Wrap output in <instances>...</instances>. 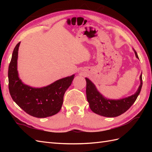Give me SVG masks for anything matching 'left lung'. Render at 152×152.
Segmentation results:
<instances>
[{"mask_svg": "<svg viewBox=\"0 0 152 152\" xmlns=\"http://www.w3.org/2000/svg\"><path fill=\"white\" fill-rule=\"evenodd\" d=\"M133 50L136 57L139 59L137 51L134 49ZM86 80L87 83V100L89 102L90 108L95 114L108 118L117 117L127 111L137 100L142 86L141 74L140 76V86L134 94L121 99H109L101 94L91 80L88 78H86Z\"/></svg>", "mask_w": 152, "mask_h": 152, "instance_id": "obj_1", "label": "left lung"}]
</instances>
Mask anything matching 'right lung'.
<instances>
[{
    "label": "right lung",
    "mask_w": 152,
    "mask_h": 152,
    "mask_svg": "<svg viewBox=\"0 0 152 152\" xmlns=\"http://www.w3.org/2000/svg\"><path fill=\"white\" fill-rule=\"evenodd\" d=\"M16 45L8 67V88L12 99L22 110L33 117L44 118L57 114L63 96L74 78V74L58 80L42 88H33L22 82L18 71V50Z\"/></svg>",
    "instance_id": "obj_1"
}]
</instances>
